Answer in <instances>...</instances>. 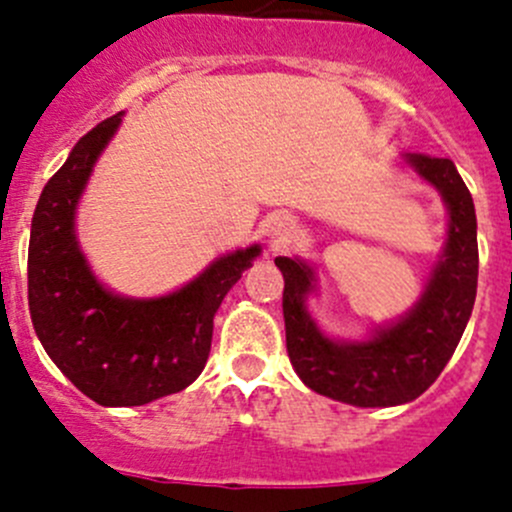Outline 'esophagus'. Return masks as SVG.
<instances>
[{"mask_svg": "<svg viewBox=\"0 0 512 512\" xmlns=\"http://www.w3.org/2000/svg\"><path fill=\"white\" fill-rule=\"evenodd\" d=\"M296 234V221L291 219V216H276V219H271V224H268V236H271L273 244H286L291 236Z\"/></svg>", "mask_w": 512, "mask_h": 512, "instance_id": "1", "label": "esophagus"}]
</instances>
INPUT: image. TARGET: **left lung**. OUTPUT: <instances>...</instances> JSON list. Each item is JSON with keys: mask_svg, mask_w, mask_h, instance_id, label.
Listing matches in <instances>:
<instances>
[{"mask_svg": "<svg viewBox=\"0 0 512 512\" xmlns=\"http://www.w3.org/2000/svg\"><path fill=\"white\" fill-rule=\"evenodd\" d=\"M408 164L443 194L450 211L448 241L433 278L406 318L381 328L371 341H328L306 311L313 268L278 256L283 273V318L291 366L311 391L361 408L408 403L428 391L453 356L475 303L478 224L468 186L450 159L406 156Z\"/></svg>", "mask_w": 512, "mask_h": 512, "instance_id": "1", "label": "left lung"}]
</instances>
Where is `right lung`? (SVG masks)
Segmentation results:
<instances>
[{"instance_id": "obj_1", "label": "right lung", "mask_w": 512, "mask_h": 512, "mask_svg": "<svg viewBox=\"0 0 512 512\" xmlns=\"http://www.w3.org/2000/svg\"><path fill=\"white\" fill-rule=\"evenodd\" d=\"M121 114L84 134L37 201L29 236V313L59 371L99 406H144L184 391L204 371L214 313L258 246L211 263L181 291L131 301L104 291L74 236V209Z\"/></svg>"}]
</instances>
